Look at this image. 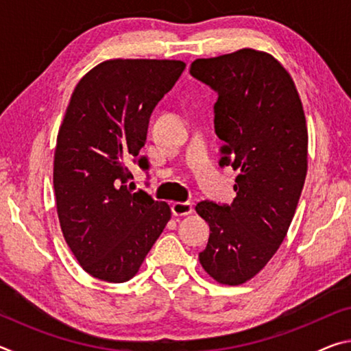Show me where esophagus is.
<instances>
[{
    "label": "esophagus",
    "mask_w": 351,
    "mask_h": 351,
    "mask_svg": "<svg viewBox=\"0 0 351 351\" xmlns=\"http://www.w3.org/2000/svg\"><path fill=\"white\" fill-rule=\"evenodd\" d=\"M171 212H173V215L176 217H186L193 212V206L192 203H189V201H186V203L176 201V203L171 204Z\"/></svg>",
    "instance_id": "obj_1"
}]
</instances>
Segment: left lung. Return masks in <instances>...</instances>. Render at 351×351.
<instances>
[{"label":"left lung","instance_id":"8db88e82","mask_svg":"<svg viewBox=\"0 0 351 351\" xmlns=\"http://www.w3.org/2000/svg\"><path fill=\"white\" fill-rule=\"evenodd\" d=\"M190 74L218 94L219 165L240 171L232 204L195 207L210 228L199 263L213 280L235 287L265 268L293 221L308 169L305 112L289 73L266 52L197 58Z\"/></svg>","mask_w":351,"mask_h":351}]
</instances>
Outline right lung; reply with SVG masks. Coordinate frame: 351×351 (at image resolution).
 <instances>
[{"mask_svg":"<svg viewBox=\"0 0 351 351\" xmlns=\"http://www.w3.org/2000/svg\"><path fill=\"white\" fill-rule=\"evenodd\" d=\"M181 60L114 58L82 77L58 130L54 190L64 240L88 274L133 278L171 217L170 206L132 192L127 164L148 169L150 116L182 74Z\"/></svg>","mask_w":351,"mask_h":351,"instance_id":"right-lung-1","label":"right lung"}]
</instances>
